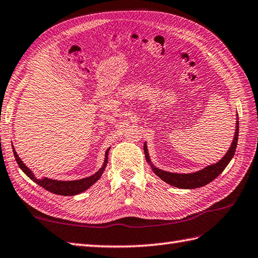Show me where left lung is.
<instances>
[{"mask_svg": "<svg viewBox=\"0 0 258 258\" xmlns=\"http://www.w3.org/2000/svg\"><path fill=\"white\" fill-rule=\"evenodd\" d=\"M237 117H238V115H237ZM238 131H239V122H238V118H237L234 140L233 142H231L229 150L227 151V153L224 155V158L219 160L218 162L210 164L208 166H206V168L201 169L199 171H196V172H192V173H174V172H169V171H164L156 168V166H154L153 163L151 162L149 151H148V145H146V143H144L145 158H146V161L149 162V164L151 165V168H152L153 172L158 175L161 180H163L164 182L173 186H176V188L179 189L200 188V186L208 184L209 182H211V181L215 180L217 176L223 172L226 166L228 165L230 160L233 159L236 148H237V141H238Z\"/></svg>", "mask_w": 258, "mask_h": 258, "instance_id": "obj_1", "label": "left lung"}]
</instances>
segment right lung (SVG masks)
Wrapping results in <instances>:
<instances>
[{
    "mask_svg": "<svg viewBox=\"0 0 258 258\" xmlns=\"http://www.w3.org/2000/svg\"><path fill=\"white\" fill-rule=\"evenodd\" d=\"M109 150H110V148L106 150L104 163L102 165V168H100L97 172L94 173L93 175L87 176V178L79 179V180H72V181L53 180V179L45 178V176H43V178H41V179H38L37 176L33 174L32 171L23 163V161H21V159L19 158V155L17 152H15L14 148H13V154H14V158H15V160H17V162L20 166V169H21L23 172L33 181V182H35L39 185H41L43 189L48 190L49 192L60 195V196H75V195H78L80 192H84V191L90 188V186H92L96 182V181L99 180V178L102 176V174L104 172L106 165H107Z\"/></svg>",
    "mask_w": 258,
    "mask_h": 258,
    "instance_id": "obj_1",
    "label": "right lung"
}]
</instances>
